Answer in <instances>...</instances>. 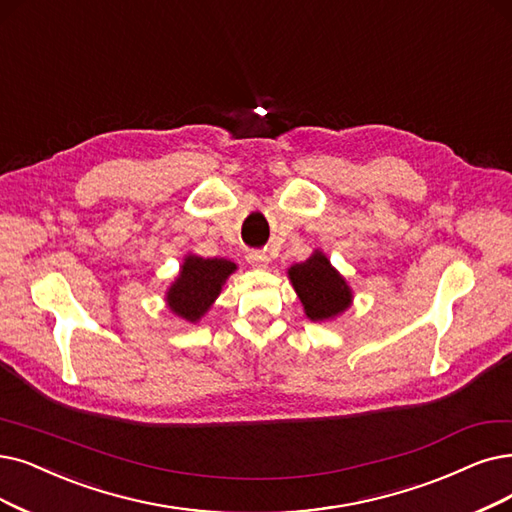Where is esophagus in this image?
<instances>
[{
	"label": "esophagus",
	"instance_id": "1",
	"mask_svg": "<svg viewBox=\"0 0 512 512\" xmlns=\"http://www.w3.org/2000/svg\"><path fill=\"white\" fill-rule=\"evenodd\" d=\"M248 262L252 264L254 269H269L271 258H269L267 252H250L248 254Z\"/></svg>",
	"mask_w": 512,
	"mask_h": 512
}]
</instances>
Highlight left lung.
Returning a JSON list of instances; mask_svg holds the SVG:
<instances>
[{
    "instance_id": "obj_1",
    "label": "left lung",
    "mask_w": 512,
    "mask_h": 512,
    "mask_svg": "<svg viewBox=\"0 0 512 512\" xmlns=\"http://www.w3.org/2000/svg\"><path fill=\"white\" fill-rule=\"evenodd\" d=\"M288 279L298 294L304 315L311 321H334L351 309L353 290L321 250L288 269Z\"/></svg>"
}]
</instances>
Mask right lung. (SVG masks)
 Segmentation results:
<instances>
[{"mask_svg":"<svg viewBox=\"0 0 512 512\" xmlns=\"http://www.w3.org/2000/svg\"><path fill=\"white\" fill-rule=\"evenodd\" d=\"M237 271V264L227 258H203L187 254L180 271L166 290V306L182 321L197 323L212 309L222 292V285Z\"/></svg>","mask_w":512,"mask_h":512,"instance_id":"add662e5","label":"right lung"}]
</instances>
